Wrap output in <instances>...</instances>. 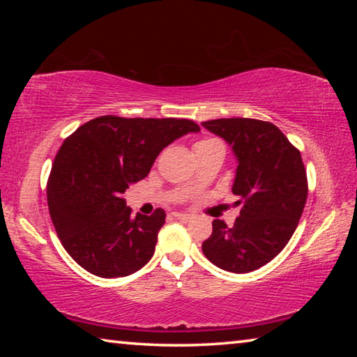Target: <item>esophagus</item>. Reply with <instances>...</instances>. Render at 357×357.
I'll return each instance as SVG.
<instances>
[{"label":"esophagus","instance_id":"1","mask_svg":"<svg viewBox=\"0 0 357 357\" xmlns=\"http://www.w3.org/2000/svg\"><path fill=\"white\" fill-rule=\"evenodd\" d=\"M174 219H178V220H183V222H187L190 219V214H184V213H173L172 214Z\"/></svg>","mask_w":357,"mask_h":357}]
</instances>
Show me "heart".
I'll use <instances>...</instances> for the list:
<instances>
[{"mask_svg": "<svg viewBox=\"0 0 357 357\" xmlns=\"http://www.w3.org/2000/svg\"><path fill=\"white\" fill-rule=\"evenodd\" d=\"M211 142H215V140H213V138H206V140H200V142H198V143L195 144V149L200 148V146H204V144H208V143H211Z\"/></svg>", "mask_w": 357, "mask_h": 357, "instance_id": "obj_1", "label": "heart"}]
</instances>
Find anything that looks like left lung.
<instances>
[{
    "mask_svg": "<svg viewBox=\"0 0 357 357\" xmlns=\"http://www.w3.org/2000/svg\"><path fill=\"white\" fill-rule=\"evenodd\" d=\"M202 124L236 155L231 190L243 203L233 227L213 222V234L202 249L217 268L250 273L279 255L298 227L309 192L304 162L299 149L268 121L222 118Z\"/></svg>",
    "mask_w": 357,
    "mask_h": 357,
    "instance_id": "obj_1",
    "label": "left lung"
}]
</instances>
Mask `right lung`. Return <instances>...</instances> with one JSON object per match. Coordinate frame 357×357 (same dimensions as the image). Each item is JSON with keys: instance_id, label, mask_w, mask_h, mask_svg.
<instances>
[{"instance_id": "1", "label": "right lung", "mask_w": 357, "mask_h": 357, "mask_svg": "<svg viewBox=\"0 0 357 357\" xmlns=\"http://www.w3.org/2000/svg\"><path fill=\"white\" fill-rule=\"evenodd\" d=\"M198 130L190 119L107 114L66 138L48 176L47 202L58 238L83 269L113 279L149 261L165 211L132 219L123 193L148 176L162 149Z\"/></svg>"}]
</instances>
